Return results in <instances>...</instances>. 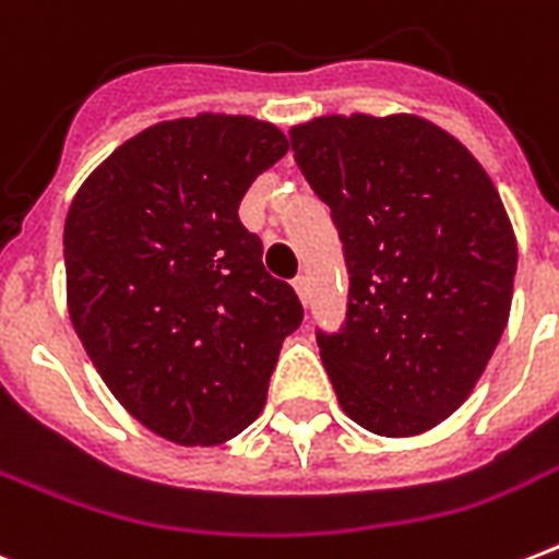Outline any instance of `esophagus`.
<instances>
[{"mask_svg":"<svg viewBox=\"0 0 559 559\" xmlns=\"http://www.w3.org/2000/svg\"><path fill=\"white\" fill-rule=\"evenodd\" d=\"M293 287H296V296H298V301H301V305H310V284H307V278L305 275H301V278H296L293 281Z\"/></svg>","mask_w":559,"mask_h":559,"instance_id":"34e87169","label":"esophagus"}]
</instances>
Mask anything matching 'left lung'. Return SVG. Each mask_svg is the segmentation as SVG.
<instances>
[{"label": "left lung", "mask_w": 559, "mask_h": 559, "mask_svg": "<svg viewBox=\"0 0 559 559\" xmlns=\"http://www.w3.org/2000/svg\"><path fill=\"white\" fill-rule=\"evenodd\" d=\"M331 205L350 289L340 333H316L342 412L408 438L476 389L511 316L516 235L464 144L420 116H322L289 130Z\"/></svg>", "instance_id": "left-lung-1"}]
</instances>
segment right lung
<instances>
[{
  "label": "right lung",
  "instance_id": "add662e5",
  "mask_svg": "<svg viewBox=\"0 0 559 559\" xmlns=\"http://www.w3.org/2000/svg\"><path fill=\"white\" fill-rule=\"evenodd\" d=\"M287 151L252 116L159 121L109 153L66 214L74 333L118 403L182 447L228 441L261 415L305 316L237 217Z\"/></svg>",
  "mask_w": 559,
  "mask_h": 559
}]
</instances>
